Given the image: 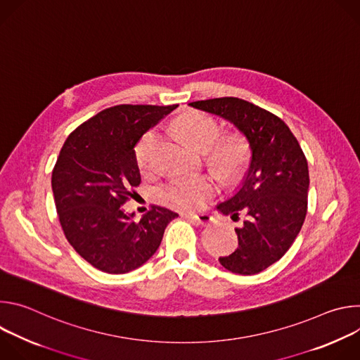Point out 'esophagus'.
Instances as JSON below:
<instances>
[{
  "label": "esophagus",
  "instance_id": "1",
  "mask_svg": "<svg viewBox=\"0 0 360 360\" xmlns=\"http://www.w3.org/2000/svg\"><path fill=\"white\" fill-rule=\"evenodd\" d=\"M185 218L191 219L196 225H208L212 222V215L210 214H185Z\"/></svg>",
  "mask_w": 360,
  "mask_h": 360
}]
</instances>
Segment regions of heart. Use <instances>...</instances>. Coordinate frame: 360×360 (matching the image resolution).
<instances>
[{
    "label": "heart",
    "instance_id": "b5f03b06",
    "mask_svg": "<svg viewBox=\"0 0 360 360\" xmlns=\"http://www.w3.org/2000/svg\"><path fill=\"white\" fill-rule=\"evenodd\" d=\"M172 134L195 149L207 150L218 139L221 128L211 117L191 112L172 125ZM160 146V136L155 131H148L135 146V158L142 172H149L155 164ZM242 155V143L235 136H228L214 148L215 160L226 167H235ZM215 192V182L210 176H196L178 179L167 185L162 191L164 198L181 210H196L205 205Z\"/></svg>",
    "mask_w": 360,
    "mask_h": 360
}]
</instances>
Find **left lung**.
I'll use <instances>...</instances> for the list:
<instances>
[{
  "label": "left lung",
  "mask_w": 360,
  "mask_h": 360,
  "mask_svg": "<svg viewBox=\"0 0 360 360\" xmlns=\"http://www.w3.org/2000/svg\"><path fill=\"white\" fill-rule=\"evenodd\" d=\"M191 107L233 124L250 148V164L240 188L217 210L238 219V248L219 258L239 275H255L279 261L292 246L307 211L309 169L289 127L272 112L233 96L195 101Z\"/></svg>",
  "instance_id": "obj_1"
}]
</instances>
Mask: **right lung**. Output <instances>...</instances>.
Returning <instances> with one entry per match:
<instances>
[{
    "label": "right lung",
    "instance_id": "right-lung-1",
    "mask_svg": "<svg viewBox=\"0 0 360 360\" xmlns=\"http://www.w3.org/2000/svg\"><path fill=\"white\" fill-rule=\"evenodd\" d=\"M178 105H117L70 134L53 171L54 200L70 245L94 268L127 274L161 245L178 214L153 205L141 218L122 205L141 184L135 145Z\"/></svg>",
    "mask_w": 360,
    "mask_h": 360
}]
</instances>
